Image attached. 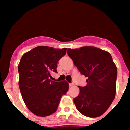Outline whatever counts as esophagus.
Returning a JSON list of instances; mask_svg holds the SVG:
<instances>
[{
	"instance_id": "1",
	"label": "esophagus",
	"mask_w": 130,
	"mask_h": 130,
	"mask_svg": "<svg viewBox=\"0 0 130 130\" xmlns=\"http://www.w3.org/2000/svg\"><path fill=\"white\" fill-rule=\"evenodd\" d=\"M73 85H74V84H73V83H71V84H69V86L70 87H73Z\"/></svg>"
}]
</instances>
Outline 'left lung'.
Here are the masks:
<instances>
[{
  "mask_svg": "<svg viewBox=\"0 0 130 130\" xmlns=\"http://www.w3.org/2000/svg\"><path fill=\"white\" fill-rule=\"evenodd\" d=\"M87 84L79 87L73 99L77 110L85 116L96 118L104 113L113 101L116 91L117 67L110 53L94 46L67 50Z\"/></svg>",
  "mask_w": 130,
  "mask_h": 130,
  "instance_id": "left-lung-1",
  "label": "left lung"
}]
</instances>
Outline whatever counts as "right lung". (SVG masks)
<instances>
[{
	"label": "right lung",
	"mask_w": 130,
	"mask_h": 130,
	"mask_svg": "<svg viewBox=\"0 0 130 130\" xmlns=\"http://www.w3.org/2000/svg\"><path fill=\"white\" fill-rule=\"evenodd\" d=\"M67 48L56 49L39 46L25 53L18 65L19 87L28 110L37 116L45 117L57 110L60 99L68 91L65 80L50 79L57 73L58 61L66 54Z\"/></svg>",
	"instance_id": "add662e5"
}]
</instances>
